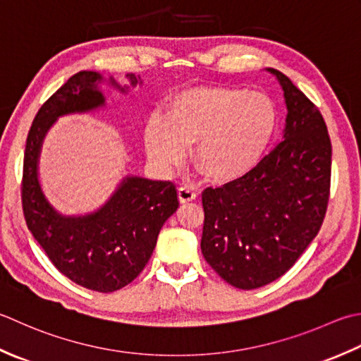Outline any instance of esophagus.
Here are the masks:
<instances>
[{"label":"esophagus","instance_id":"1","mask_svg":"<svg viewBox=\"0 0 361 361\" xmlns=\"http://www.w3.org/2000/svg\"><path fill=\"white\" fill-rule=\"evenodd\" d=\"M178 199H180V203L192 202V200L197 199V192L190 188H188V186H183V188L178 189Z\"/></svg>","mask_w":361,"mask_h":361}]
</instances>
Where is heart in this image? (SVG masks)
I'll use <instances>...</instances> for the list:
<instances>
[{
  "label": "heart",
  "instance_id": "heart-1",
  "mask_svg": "<svg viewBox=\"0 0 361 361\" xmlns=\"http://www.w3.org/2000/svg\"><path fill=\"white\" fill-rule=\"evenodd\" d=\"M279 111L259 90L228 86H194L178 92L166 117L147 120L148 158L164 172L178 169L194 145L195 164L209 178L230 183L255 169L277 133Z\"/></svg>",
  "mask_w": 361,
  "mask_h": 361
}]
</instances>
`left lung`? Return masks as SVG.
<instances>
[{"label":"left lung","mask_w":361,"mask_h":361,"mask_svg":"<svg viewBox=\"0 0 361 361\" xmlns=\"http://www.w3.org/2000/svg\"><path fill=\"white\" fill-rule=\"evenodd\" d=\"M283 140L243 178L202 194V253L231 286L257 289L291 269L326 216L331 144L319 109L275 68Z\"/></svg>","instance_id":"1"}]
</instances>
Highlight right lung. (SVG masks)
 <instances>
[{
	"label": "right lung",
	"instance_id": "1",
	"mask_svg": "<svg viewBox=\"0 0 361 361\" xmlns=\"http://www.w3.org/2000/svg\"><path fill=\"white\" fill-rule=\"evenodd\" d=\"M104 84L126 95L142 80L128 73L120 84L80 72L49 97L26 139L21 199L27 228L59 272L92 291L112 293L144 271L162 225L180 203L172 181L139 175H125L102 207L84 214H63L48 200L39 175L45 136L59 117L104 109Z\"/></svg>",
	"mask_w": 361,
	"mask_h": 361
}]
</instances>
